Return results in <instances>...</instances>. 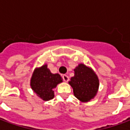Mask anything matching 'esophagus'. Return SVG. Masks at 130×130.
Segmentation results:
<instances>
[{
    "mask_svg": "<svg viewBox=\"0 0 130 130\" xmlns=\"http://www.w3.org/2000/svg\"><path fill=\"white\" fill-rule=\"evenodd\" d=\"M62 79H63V80H64V82H68V81H69V77H68V75H65V74H64V75H62Z\"/></svg>",
    "mask_w": 130,
    "mask_h": 130,
    "instance_id": "obj_1",
    "label": "esophagus"
}]
</instances>
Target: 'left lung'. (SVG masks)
Wrapping results in <instances>:
<instances>
[{"mask_svg":"<svg viewBox=\"0 0 130 130\" xmlns=\"http://www.w3.org/2000/svg\"><path fill=\"white\" fill-rule=\"evenodd\" d=\"M74 71V76L69 82L73 88L74 95L81 102H89L98 93L100 85L98 76L91 68L82 63Z\"/></svg>","mask_w":130,"mask_h":130,"instance_id":"obj_1","label":"left lung"}]
</instances>
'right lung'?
Listing matches in <instances>:
<instances>
[{"mask_svg":"<svg viewBox=\"0 0 130 130\" xmlns=\"http://www.w3.org/2000/svg\"><path fill=\"white\" fill-rule=\"evenodd\" d=\"M62 82V77L59 74H52L47 65L36 68L30 79V86L32 90L42 100L48 101L54 98V88Z\"/></svg>","mask_w":130,"mask_h":130,"instance_id":"add662e5","label":"right lung"}]
</instances>
